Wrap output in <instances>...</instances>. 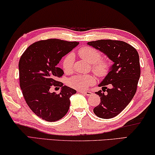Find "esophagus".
<instances>
[{
	"mask_svg": "<svg viewBox=\"0 0 155 155\" xmlns=\"http://www.w3.org/2000/svg\"><path fill=\"white\" fill-rule=\"evenodd\" d=\"M78 92H79V93H80L84 94H86V95H87V96H90V95H92V94H93V93H92V92H90V91H79Z\"/></svg>",
	"mask_w": 155,
	"mask_h": 155,
	"instance_id": "34e87169",
	"label": "esophagus"
}]
</instances>
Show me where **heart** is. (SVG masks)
<instances>
[{
  "mask_svg": "<svg viewBox=\"0 0 155 155\" xmlns=\"http://www.w3.org/2000/svg\"><path fill=\"white\" fill-rule=\"evenodd\" d=\"M80 56L88 63H93V69L96 74L103 77L107 74L110 69V62L107 60L101 59V53L95 48L86 46L78 51ZM74 56L69 53L65 56L62 61V67L64 72H71L73 69ZM68 85L77 90H85L89 86L95 83L93 76L89 75H75L68 80Z\"/></svg>",
  "mask_w": 155,
  "mask_h": 155,
  "instance_id": "heart-1",
  "label": "heart"
}]
</instances>
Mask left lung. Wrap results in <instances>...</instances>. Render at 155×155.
I'll return each mask as SVG.
<instances>
[{
    "instance_id": "1",
    "label": "left lung",
    "mask_w": 155,
    "mask_h": 155,
    "mask_svg": "<svg viewBox=\"0 0 155 155\" xmlns=\"http://www.w3.org/2000/svg\"><path fill=\"white\" fill-rule=\"evenodd\" d=\"M87 44L101 51L113 62L107 74L98 85L104 92L95 93L101 97V102L93 112L99 118H114L127 106L137 91L140 77L139 54L133 46L121 41L101 39ZM108 84L111 89L106 87Z\"/></svg>"
}]
</instances>
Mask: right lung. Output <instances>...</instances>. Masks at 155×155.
Returning <instances> with one entry per match:
<instances>
[{
	"label": "right lung",
	"mask_w": 155,
	"mask_h": 155,
	"mask_svg": "<svg viewBox=\"0 0 155 155\" xmlns=\"http://www.w3.org/2000/svg\"><path fill=\"white\" fill-rule=\"evenodd\" d=\"M79 44L77 41L50 39L32 43L19 61L20 85L24 99L37 116L49 122L64 117L69 109V98L76 91L57 81L64 74L57 67L62 57ZM61 87L57 95L51 87Z\"/></svg>",
	"instance_id": "1"
}]
</instances>
